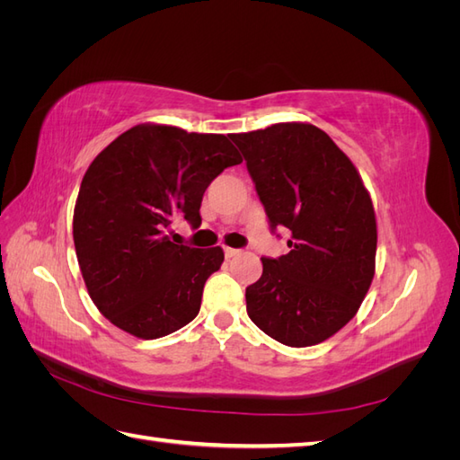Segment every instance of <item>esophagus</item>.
<instances>
[{
  "instance_id": "34e87169",
  "label": "esophagus",
  "mask_w": 460,
  "mask_h": 460,
  "mask_svg": "<svg viewBox=\"0 0 460 460\" xmlns=\"http://www.w3.org/2000/svg\"><path fill=\"white\" fill-rule=\"evenodd\" d=\"M240 253H242L240 249H234V247H225V257H226V259H232V257L240 255Z\"/></svg>"
}]
</instances>
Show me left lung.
<instances>
[{"instance_id":"1","label":"left lung","mask_w":460,"mask_h":460,"mask_svg":"<svg viewBox=\"0 0 460 460\" xmlns=\"http://www.w3.org/2000/svg\"><path fill=\"white\" fill-rule=\"evenodd\" d=\"M272 232L289 253L262 257L245 288L247 314L289 347L328 340L358 311L374 278L376 217L349 157L313 124L280 122L232 134Z\"/></svg>"}]
</instances>
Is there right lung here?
<instances>
[{
    "label": "right lung",
    "instance_id": "1",
    "mask_svg": "<svg viewBox=\"0 0 460 460\" xmlns=\"http://www.w3.org/2000/svg\"><path fill=\"white\" fill-rule=\"evenodd\" d=\"M242 157L222 134L140 124L93 159L75 207V249L95 307L120 330L157 340L198 316L220 247L172 243L176 218L199 228L207 186Z\"/></svg>",
    "mask_w": 460,
    "mask_h": 460
}]
</instances>
